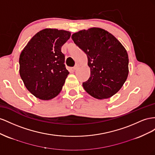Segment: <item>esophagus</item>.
<instances>
[{"label":"esophagus","mask_w":155,"mask_h":155,"mask_svg":"<svg viewBox=\"0 0 155 155\" xmlns=\"http://www.w3.org/2000/svg\"><path fill=\"white\" fill-rule=\"evenodd\" d=\"M78 68H79V65H78V64H76V65H75L74 66V67H73V70H74V71L77 70Z\"/></svg>","instance_id":"esophagus-1"}]
</instances>
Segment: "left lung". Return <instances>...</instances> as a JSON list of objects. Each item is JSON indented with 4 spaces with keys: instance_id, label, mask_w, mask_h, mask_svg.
I'll return each instance as SVG.
<instances>
[{
    "instance_id": "8db88e82",
    "label": "left lung",
    "mask_w": 155,
    "mask_h": 155,
    "mask_svg": "<svg viewBox=\"0 0 155 155\" xmlns=\"http://www.w3.org/2000/svg\"><path fill=\"white\" fill-rule=\"evenodd\" d=\"M71 38L87 57L91 73L82 84L86 91L98 99L116 94L129 74V56L122 44L112 34L99 28L81 30Z\"/></svg>"
}]
</instances>
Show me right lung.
<instances>
[{"label": "right lung", "mask_w": 155, "mask_h": 155, "mask_svg": "<svg viewBox=\"0 0 155 155\" xmlns=\"http://www.w3.org/2000/svg\"><path fill=\"white\" fill-rule=\"evenodd\" d=\"M68 31L46 28L32 37L21 52L19 73L27 90L37 98L50 100L61 91L69 74L61 48Z\"/></svg>", "instance_id": "obj_1"}]
</instances>
